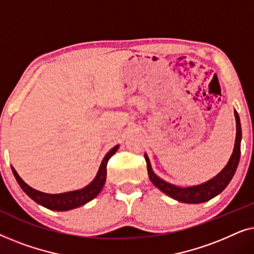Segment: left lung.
Instances as JSON below:
<instances>
[{
  "label": "left lung",
  "mask_w": 254,
  "mask_h": 254,
  "mask_svg": "<svg viewBox=\"0 0 254 254\" xmlns=\"http://www.w3.org/2000/svg\"><path fill=\"white\" fill-rule=\"evenodd\" d=\"M235 118H236V140L235 147L232 151L231 157L229 158L227 165L222 169L220 173H217L214 178H211L206 183L200 184V185H194L189 187H180L173 184H170L158 177L154 172L151 168L150 161L147 154H144L145 162H147L148 175L150 182L157 187L159 190L165 193L172 199H175L179 202L184 203H202L206 201H209L216 195H218L225 187L231 182L236 170H237L239 158H241V141H242V127L241 120L237 111L235 110Z\"/></svg>",
  "instance_id": "8db88e82"
}]
</instances>
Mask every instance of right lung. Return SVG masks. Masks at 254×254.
Masks as SVG:
<instances>
[{"label": "right lung", "mask_w": 254, "mask_h": 254, "mask_svg": "<svg viewBox=\"0 0 254 254\" xmlns=\"http://www.w3.org/2000/svg\"><path fill=\"white\" fill-rule=\"evenodd\" d=\"M118 149H119V144H117L116 147H113L105 155V157L103 158L102 163H100V166L98 169V172H97V175L95 177V179H93L89 185H86L81 190H70V192L58 193V194L40 192V190H34L31 186L27 185V184L20 178L13 166H11V170H12L13 176H15V178L17 180V183L19 184V186L22 187V190L31 197V199L36 201L38 204H40V206H43L45 208H48V209L51 210L65 211V210L75 209V208L77 207H81L83 204L88 203L89 201L95 199V197L98 195L106 182L107 162H109V159L112 157L114 154H116Z\"/></svg>", "instance_id": "1"}]
</instances>
